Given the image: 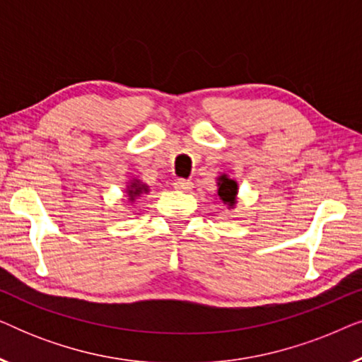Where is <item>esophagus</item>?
Masks as SVG:
<instances>
[{
	"label": "esophagus",
	"instance_id": "34e87169",
	"mask_svg": "<svg viewBox=\"0 0 362 362\" xmlns=\"http://www.w3.org/2000/svg\"><path fill=\"white\" fill-rule=\"evenodd\" d=\"M175 189L182 191V192H187V191L192 189V182L191 181H186V180H177L175 182Z\"/></svg>",
	"mask_w": 362,
	"mask_h": 362
}]
</instances>
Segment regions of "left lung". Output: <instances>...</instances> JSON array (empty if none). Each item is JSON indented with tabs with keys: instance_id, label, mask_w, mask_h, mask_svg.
<instances>
[{
	"instance_id": "obj_1",
	"label": "left lung",
	"mask_w": 362,
	"mask_h": 362,
	"mask_svg": "<svg viewBox=\"0 0 362 362\" xmlns=\"http://www.w3.org/2000/svg\"><path fill=\"white\" fill-rule=\"evenodd\" d=\"M217 181V197L219 201L224 202L227 209H234L237 206V194H239V182L227 175V173H221L216 177Z\"/></svg>"
}]
</instances>
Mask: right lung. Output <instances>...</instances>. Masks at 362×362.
<instances>
[{
    "instance_id": "right-lung-1",
    "label": "right lung",
    "mask_w": 362,
    "mask_h": 362,
    "mask_svg": "<svg viewBox=\"0 0 362 362\" xmlns=\"http://www.w3.org/2000/svg\"><path fill=\"white\" fill-rule=\"evenodd\" d=\"M148 192H150V186L145 185L141 180H138V177H132L125 186V196L128 197V202H132V204L141 194H148Z\"/></svg>"
}]
</instances>
